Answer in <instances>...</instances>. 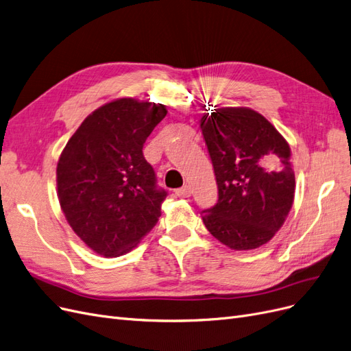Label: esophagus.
<instances>
[{
    "instance_id": "1",
    "label": "esophagus",
    "mask_w": 351,
    "mask_h": 351,
    "mask_svg": "<svg viewBox=\"0 0 351 351\" xmlns=\"http://www.w3.org/2000/svg\"><path fill=\"white\" fill-rule=\"evenodd\" d=\"M175 194H176L178 197H180V198H189V197H191V188H189L188 185H185V186H182V188L176 189Z\"/></svg>"
}]
</instances>
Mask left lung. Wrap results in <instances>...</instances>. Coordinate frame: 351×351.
Masks as SVG:
<instances>
[{
	"label": "left lung",
	"instance_id": "1",
	"mask_svg": "<svg viewBox=\"0 0 351 351\" xmlns=\"http://www.w3.org/2000/svg\"><path fill=\"white\" fill-rule=\"evenodd\" d=\"M208 110L199 119V128L216 175L219 201L204 210L202 221L230 250H256L281 229L295 201L290 145L251 108Z\"/></svg>",
	"mask_w": 351,
	"mask_h": 351
}]
</instances>
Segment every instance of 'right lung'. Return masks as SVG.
<instances>
[{
    "mask_svg": "<svg viewBox=\"0 0 351 351\" xmlns=\"http://www.w3.org/2000/svg\"><path fill=\"white\" fill-rule=\"evenodd\" d=\"M166 106L119 97L93 110L71 135L56 165V194L70 228L100 256L128 254L162 216L143 145Z\"/></svg>",
    "mask_w": 351,
    "mask_h": 351,
    "instance_id": "add662e5",
    "label": "right lung"
}]
</instances>
